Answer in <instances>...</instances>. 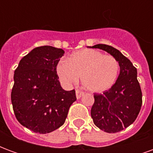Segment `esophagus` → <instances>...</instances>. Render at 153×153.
I'll return each instance as SVG.
<instances>
[{"label":"esophagus","instance_id":"34e87169","mask_svg":"<svg viewBox=\"0 0 153 153\" xmlns=\"http://www.w3.org/2000/svg\"><path fill=\"white\" fill-rule=\"evenodd\" d=\"M75 93H76L77 99H79L80 97L84 94V93H83V92H80V91H79V90H77L76 92H75Z\"/></svg>","mask_w":153,"mask_h":153}]
</instances>
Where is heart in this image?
<instances>
[{
  "mask_svg": "<svg viewBox=\"0 0 153 153\" xmlns=\"http://www.w3.org/2000/svg\"><path fill=\"white\" fill-rule=\"evenodd\" d=\"M56 73L61 83L71 85L81 76L83 86L92 93H102L115 84L120 64L115 57L93 49L74 52L68 60L57 64Z\"/></svg>",
  "mask_w": 153,
  "mask_h": 153,
  "instance_id": "obj_1",
  "label": "heart"
}]
</instances>
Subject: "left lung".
<instances>
[{"label":"left lung","mask_w":153,"mask_h":153,"mask_svg":"<svg viewBox=\"0 0 153 153\" xmlns=\"http://www.w3.org/2000/svg\"><path fill=\"white\" fill-rule=\"evenodd\" d=\"M120 64V74L115 84L102 94H94L91 116L97 127L106 133H117L134 123L142 106V91L137 79V69L115 47L97 44Z\"/></svg>","instance_id":"8db88e82"}]
</instances>
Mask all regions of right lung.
I'll use <instances>...</instances> for the list:
<instances>
[{"instance_id":"add662e5","label":"right lung","mask_w":153,"mask_h":153,"mask_svg":"<svg viewBox=\"0 0 153 153\" xmlns=\"http://www.w3.org/2000/svg\"><path fill=\"white\" fill-rule=\"evenodd\" d=\"M65 53L51 46L36 47L22 58L14 74L13 110L18 121L35 133L47 134L64 125L75 91L60 86L56 65Z\"/></svg>"}]
</instances>
